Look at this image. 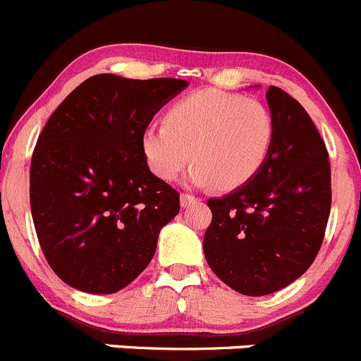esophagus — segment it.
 <instances>
[{
	"label": "esophagus",
	"mask_w": 361,
	"mask_h": 361,
	"mask_svg": "<svg viewBox=\"0 0 361 361\" xmlns=\"http://www.w3.org/2000/svg\"><path fill=\"white\" fill-rule=\"evenodd\" d=\"M197 201H200V200H197L196 196H192V194H181V197H180L181 208L192 207V204H196Z\"/></svg>",
	"instance_id": "esophagus-1"
}]
</instances>
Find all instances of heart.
<instances>
[{
	"instance_id": "1",
	"label": "heart",
	"mask_w": 361,
	"mask_h": 361,
	"mask_svg": "<svg viewBox=\"0 0 361 361\" xmlns=\"http://www.w3.org/2000/svg\"><path fill=\"white\" fill-rule=\"evenodd\" d=\"M276 121L257 99L201 90L176 101L164 124H147L140 147L157 178L171 181L192 158L188 181L235 190L257 176L271 154Z\"/></svg>"
}]
</instances>
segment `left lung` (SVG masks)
<instances>
[{"instance_id":"left-lung-1","label":"left lung","mask_w":361,"mask_h":361,"mask_svg":"<svg viewBox=\"0 0 361 361\" xmlns=\"http://www.w3.org/2000/svg\"><path fill=\"white\" fill-rule=\"evenodd\" d=\"M274 146L252 180L208 200L203 238L208 265L244 295H267L308 271L321 249L331 208V171L317 128L301 104L269 87Z\"/></svg>"}]
</instances>
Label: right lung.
I'll list each match as a JSON object with an SVG mask.
<instances>
[{
	"label": "right lung",
	"instance_id": "obj_1",
	"mask_svg": "<svg viewBox=\"0 0 361 361\" xmlns=\"http://www.w3.org/2000/svg\"><path fill=\"white\" fill-rule=\"evenodd\" d=\"M188 82L96 74L78 85L39 135L30 207L55 274L89 294H114L151 262L180 194L154 176L140 135Z\"/></svg>",
	"mask_w": 361,
	"mask_h": 361
}]
</instances>
